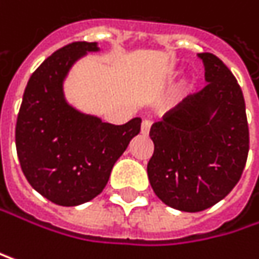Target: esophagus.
<instances>
[{
  "label": "esophagus",
  "instance_id": "34e87169",
  "mask_svg": "<svg viewBox=\"0 0 259 259\" xmlns=\"http://www.w3.org/2000/svg\"><path fill=\"white\" fill-rule=\"evenodd\" d=\"M150 127H152V121H150V119H144L143 124H141V134H143V135H149Z\"/></svg>",
  "mask_w": 259,
  "mask_h": 259
}]
</instances>
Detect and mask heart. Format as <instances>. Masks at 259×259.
I'll return each instance as SVG.
<instances>
[{"mask_svg": "<svg viewBox=\"0 0 259 259\" xmlns=\"http://www.w3.org/2000/svg\"><path fill=\"white\" fill-rule=\"evenodd\" d=\"M190 86H191V84H190L188 81H185V83H184V88H190Z\"/></svg>", "mask_w": 259, "mask_h": 259, "instance_id": "obj_1", "label": "heart"}]
</instances>
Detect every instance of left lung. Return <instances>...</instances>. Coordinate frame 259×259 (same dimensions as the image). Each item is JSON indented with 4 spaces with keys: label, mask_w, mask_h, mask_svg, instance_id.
I'll return each mask as SVG.
<instances>
[{
    "label": "left lung",
    "mask_w": 259,
    "mask_h": 259,
    "mask_svg": "<svg viewBox=\"0 0 259 259\" xmlns=\"http://www.w3.org/2000/svg\"><path fill=\"white\" fill-rule=\"evenodd\" d=\"M199 57L208 84L150 128V185L165 205L185 212L225 199L238 184L249 153L246 104L237 78L217 56Z\"/></svg>",
    "instance_id": "1"
}]
</instances>
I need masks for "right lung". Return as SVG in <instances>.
<instances>
[{
	"label": "right lung",
	"mask_w": 259,
	"mask_h": 259,
	"mask_svg": "<svg viewBox=\"0 0 259 259\" xmlns=\"http://www.w3.org/2000/svg\"><path fill=\"white\" fill-rule=\"evenodd\" d=\"M97 42H72L42 62L24 91L16 119V152L28 184L60 206H77L106 187L113 164L141 131V118L103 122L69 106L63 80Z\"/></svg>",
	"instance_id": "1"
}]
</instances>
